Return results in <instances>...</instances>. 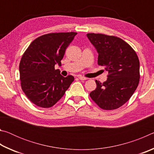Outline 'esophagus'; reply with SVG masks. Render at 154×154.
I'll return each mask as SVG.
<instances>
[{
  "label": "esophagus",
  "mask_w": 154,
  "mask_h": 154,
  "mask_svg": "<svg viewBox=\"0 0 154 154\" xmlns=\"http://www.w3.org/2000/svg\"><path fill=\"white\" fill-rule=\"evenodd\" d=\"M77 77L79 78L80 80H87L88 79V78L85 77H83V76H82V75H78Z\"/></svg>",
  "instance_id": "obj_1"
}]
</instances>
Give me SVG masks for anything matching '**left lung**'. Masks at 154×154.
Wrapping results in <instances>:
<instances>
[{"label":"left lung","instance_id":"1","mask_svg":"<svg viewBox=\"0 0 154 154\" xmlns=\"http://www.w3.org/2000/svg\"><path fill=\"white\" fill-rule=\"evenodd\" d=\"M87 36L98 54V64L109 72L106 82L95 81L96 88L90 96L105 110L120 107L139 85V58L129 44L117 36L95 33H88Z\"/></svg>","mask_w":154,"mask_h":154}]
</instances>
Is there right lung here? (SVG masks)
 I'll return each instance as SVG.
<instances>
[{"label": "right lung", "mask_w": 154, "mask_h": 154, "mask_svg": "<svg viewBox=\"0 0 154 154\" xmlns=\"http://www.w3.org/2000/svg\"><path fill=\"white\" fill-rule=\"evenodd\" d=\"M77 32L49 33L36 38L23 54L20 63L21 87L27 98L36 106L49 108L64 96L74 81L55 69L61 64L65 50Z\"/></svg>", "instance_id": "1"}]
</instances>
